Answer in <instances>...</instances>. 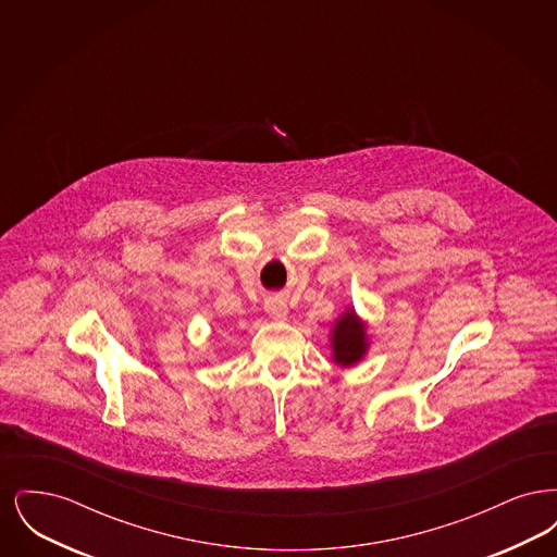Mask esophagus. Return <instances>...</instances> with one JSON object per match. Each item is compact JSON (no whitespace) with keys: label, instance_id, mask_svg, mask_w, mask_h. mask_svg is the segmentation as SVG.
Segmentation results:
<instances>
[{"label":"esophagus","instance_id":"esophagus-1","mask_svg":"<svg viewBox=\"0 0 557 557\" xmlns=\"http://www.w3.org/2000/svg\"><path fill=\"white\" fill-rule=\"evenodd\" d=\"M265 311L269 313V318L277 319V321L288 318V307L282 298H267Z\"/></svg>","mask_w":557,"mask_h":557}]
</instances>
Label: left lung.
<instances>
[{"label": "left lung", "instance_id": "obj_1", "mask_svg": "<svg viewBox=\"0 0 557 557\" xmlns=\"http://www.w3.org/2000/svg\"><path fill=\"white\" fill-rule=\"evenodd\" d=\"M330 346L332 359L341 368H352L366 357L370 348L368 325L352 307H348L345 313L334 321L330 330Z\"/></svg>", "mask_w": 557, "mask_h": 557}]
</instances>
